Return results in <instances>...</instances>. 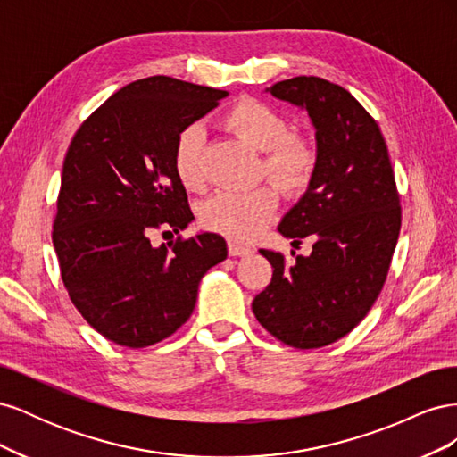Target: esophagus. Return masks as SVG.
<instances>
[{
	"label": "esophagus",
	"instance_id": "34e87169",
	"mask_svg": "<svg viewBox=\"0 0 457 457\" xmlns=\"http://www.w3.org/2000/svg\"><path fill=\"white\" fill-rule=\"evenodd\" d=\"M253 253V247L240 244L237 240H230L228 242V255L232 257H245V255H252Z\"/></svg>",
	"mask_w": 457,
	"mask_h": 457
}]
</instances>
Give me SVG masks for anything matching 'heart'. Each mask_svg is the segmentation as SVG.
Returning <instances> with one entry per match:
<instances>
[{"mask_svg":"<svg viewBox=\"0 0 457 457\" xmlns=\"http://www.w3.org/2000/svg\"><path fill=\"white\" fill-rule=\"evenodd\" d=\"M220 123L238 139L262 152L261 173L286 195L299 196L311 187L318 168V150L309 137L289 133V123L278 110L255 99H244L227 110ZM171 163L179 183L187 190L204 188V129L198 123H190L175 135ZM276 205L278 192L272 185H261L247 192H219L202 205L200 220L207 230L244 242L269 223Z\"/></svg>","mask_w":457,"mask_h":457,"instance_id":"b5f03b06","label":"heart"}]
</instances>
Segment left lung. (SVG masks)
<instances>
[{
  "mask_svg": "<svg viewBox=\"0 0 457 457\" xmlns=\"http://www.w3.org/2000/svg\"><path fill=\"white\" fill-rule=\"evenodd\" d=\"M267 91L305 108L316 128L314 179L278 227L294 244H314L309 257L294 252V262L259 252L274 270L252 309L284 345L320 349L361 324L379 297L403 220L400 196L378 121L347 89L297 76Z\"/></svg>",
  "mask_w": 457,
  "mask_h": 457,
  "instance_id": "1",
  "label": "left lung"
}]
</instances>
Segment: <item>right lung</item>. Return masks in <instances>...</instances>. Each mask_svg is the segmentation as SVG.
<instances>
[{
  "mask_svg": "<svg viewBox=\"0 0 457 457\" xmlns=\"http://www.w3.org/2000/svg\"><path fill=\"white\" fill-rule=\"evenodd\" d=\"M228 93L170 76L116 91L81 123L62 165L53 245L71 301L121 347H150L195 311L202 276L227 259L213 232L152 245L192 215L171 163L175 135Z\"/></svg>",
  "mask_w": 457,
  "mask_h": 457,
  "instance_id": "right-lung-1",
  "label": "right lung"
}]
</instances>
